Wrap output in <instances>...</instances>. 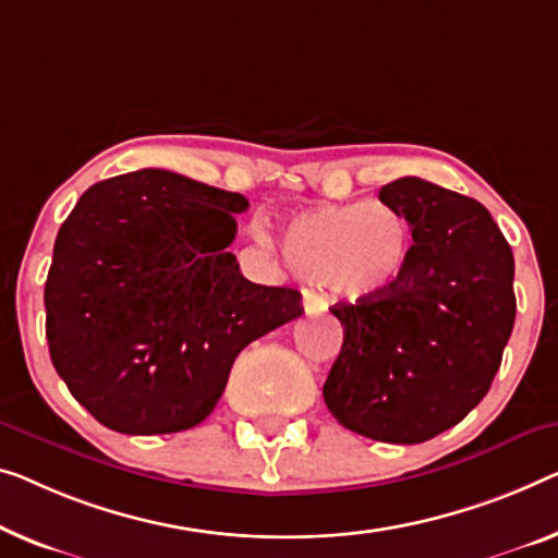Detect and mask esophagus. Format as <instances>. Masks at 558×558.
Returning a JSON list of instances; mask_svg holds the SVG:
<instances>
[{
  "instance_id": "1",
  "label": "esophagus",
  "mask_w": 558,
  "mask_h": 558,
  "mask_svg": "<svg viewBox=\"0 0 558 558\" xmlns=\"http://www.w3.org/2000/svg\"><path fill=\"white\" fill-rule=\"evenodd\" d=\"M303 307L307 315H318L323 311H328V301L326 295L315 293V290H303Z\"/></svg>"
}]
</instances>
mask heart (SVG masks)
<instances>
[{
  "label": "heart",
  "mask_w": 558,
  "mask_h": 558,
  "mask_svg": "<svg viewBox=\"0 0 558 558\" xmlns=\"http://www.w3.org/2000/svg\"><path fill=\"white\" fill-rule=\"evenodd\" d=\"M280 251L295 276L330 282L348 298H371L401 278L409 228L386 205L318 207L286 222Z\"/></svg>",
  "instance_id": "obj_1"
}]
</instances>
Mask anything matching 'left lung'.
<instances>
[{
    "instance_id": "1",
    "label": "left lung",
    "mask_w": 558,
    "mask_h": 558,
    "mask_svg": "<svg viewBox=\"0 0 558 558\" xmlns=\"http://www.w3.org/2000/svg\"><path fill=\"white\" fill-rule=\"evenodd\" d=\"M378 197L413 243L388 290L330 307L343 348L323 398L353 434L423 444L492 388L517 318L513 253L473 197L421 178L388 182Z\"/></svg>"
}]
</instances>
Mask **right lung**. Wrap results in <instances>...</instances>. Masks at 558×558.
<instances>
[{"mask_svg": "<svg viewBox=\"0 0 558 558\" xmlns=\"http://www.w3.org/2000/svg\"><path fill=\"white\" fill-rule=\"evenodd\" d=\"M240 193L168 170L97 182L54 240L45 286L54 371L102 426L178 434L213 413L238 353L303 315L228 247Z\"/></svg>", "mask_w": 558, "mask_h": 558, "instance_id": "obj_1", "label": "right lung"}]
</instances>
